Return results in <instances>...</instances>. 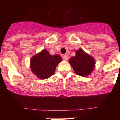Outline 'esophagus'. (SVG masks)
Masks as SVG:
<instances>
[{
	"mask_svg": "<svg viewBox=\"0 0 120 120\" xmlns=\"http://www.w3.org/2000/svg\"><path fill=\"white\" fill-rule=\"evenodd\" d=\"M63 59H64V60H66V61H67V60H68V56L67 55H63Z\"/></svg>",
	"mask_w": 120,
	"mask_h": 120,
	"instance_id": "obj_1",
	"label": "esophagus"
}]
</instances>
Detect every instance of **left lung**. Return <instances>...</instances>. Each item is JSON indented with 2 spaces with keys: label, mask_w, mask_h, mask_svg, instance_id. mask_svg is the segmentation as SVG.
<instances>
[{
  "label": "left lung",
  "mask_w": 120,
  "mask_h": 120,
  "mask_svg": "<svg viewBox=\"0 0 120 120\" xmlns=\"http://www.w3.org/2000/svg\"><path fill=\"white\" fill-rule=\"evenodd\" d=\"M76 55L70 58L69 63L77 75L87 77L93 71L95 68V61L90 55L82 49L76 51Z\"/></svg>",
  "instance_id": "left-lung-1"
}]
</instances>
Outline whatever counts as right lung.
<instances>
[{"label":"right lung","instance_id":"add662e5","mask_svg":"<svg viewBox=\"0 0 120 120\" xmlns=\"http://www.w3.org/2000/svg\"><path fill=\"white\" fill-rule=\"evenodd\" d=\"M62 60L59 55H51L49 51L43 50L32 57V71L40 79H46L54 74L57 65Z\"/></svg>","mask_w":120,"mask_h":120}]
</instances>
